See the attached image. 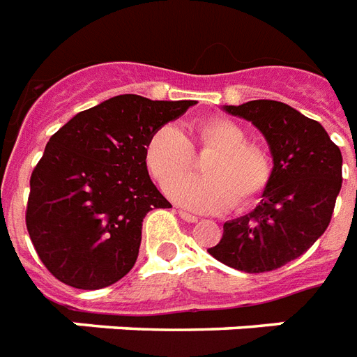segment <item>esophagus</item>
<instances>
[{
	"instance_id": "obj_1",
	"label": "esophagus",
	"mask_w": 357,
	"mask_h": 357,
	"mask_svg": "<svg viewBox=\"0 0 357 357\" xmlns=\"http://www.w3.org/2000/svg\"><path fill=\"white\" fill-rule=\"evenodd\" d=\"M179 217L183 218L185 222H196V220H198V217H195V215H190V213H187V211H183V209H179Z\"/></svg>"
}]
</instances>
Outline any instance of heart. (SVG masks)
<instances>
[{
  "instance_id": "obj_1",
  "label": "heart",
  "mask_w": 357,
  "mask_h": 357,
  "mask_svg": "<svg viewBox=\"0 0 357 357\" xmlns=\"http://www.w3.org/2000/svg\"><path fill=\"white\" fill-rule=\"evenodd\" d=\"M195 151H210L201 162L202 176L176 180L168 187V195L190 209L222 211L231 204L248 206L271 181L268 153L248 142L246 131L226 116L196 122L185 135L174 126L157 128L146 140V168L167 187L190 166Z\"/></svg>"
}]
</instances>
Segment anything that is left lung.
<instances>
[{"label": "left lung", "instance_id": "1", "mask_svg": "<svg viewBox=\"0 0 357 357\" xmlns=\"http://www.w3.org/2000/svg\"><path fill=\"white\" fill-rule=\"evenodd\" d=\"M265 135L272 176L259 206L224 224L207 252L224 265L257 274L296 259L326 231L343 183V155L326 129L274 100L224 105Z\"/></svg>", "mask_w": 357, "mask_h": 357}]
</instances>
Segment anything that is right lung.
<instances>
[{"label":"right lung","instance_id":"add662e5","mask_svg":"<svg viewBox=\"0 0 357 357\" xmlns=\"http://www.w3.org/2000/svg\"><path fill=\"white\" fill-rule=\"evenodd\" d=\"M195 103L122 94L52 135L31 174L25 224L59 282L94 291L133 268L146 213L172 207L151 183L146 140Z\"/></svg>","mask_w":357,"mask_h":357}]
</instances>
